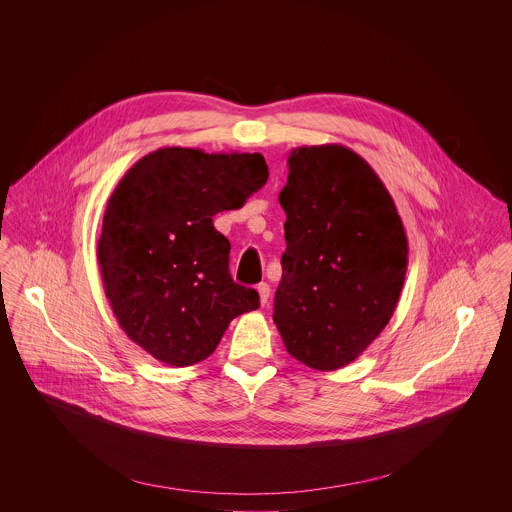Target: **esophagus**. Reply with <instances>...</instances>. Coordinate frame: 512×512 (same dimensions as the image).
<instances>
[{"mask_svg": "<svg viewBox=\"0 0 512 512\" xmlns=\"http://www.w3.org/2000/svg\"><path fill=\"white\" fill-rule=\"evenodd\" d=\"M258 295H260V303L262 305H266L268 303V297H270V286L266 284V282H262V284H258Z\"/></svg>", "mask_w": 512, "mask_h": 512, "instance_id": "34e87169", "label": "esophagus"}]
</instances>
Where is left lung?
Listing matches in <instances>:
<instances>
[{
  "mask_svg": "<svg viewBox=\"0 0 512 512\" xmlns=\"http://www.w3.org/2000/svg\"><path fill=\"white\" fill-rule=\"evenodd\" d=\"M288 167L274 323L293 359L337 370L388 325L406 278L408 238L384 183L353 149L297 147Z\"/></svg>",
  "mask_w": 512,
  "mask_h": 512,
  "instance_id": "left-lung-1",
  "label": "left lung"
}]
</instances>
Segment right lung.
Returning a JSON list of instances; mask_svg holds the SVG:
<instances>
[{
    "label": "right lung",
    "instance_id": "right-lung-1",
    "mask_svg": "<svg viewBox=\"0 0 512 512\" xmlns=\"http://www.w3.org/2000/svg\"><path fill=\"white\" fill-rule=\"evenodd\" d=\"M268 181L262 153L161 147L116 185L102 220L98 266L124 333L155 361L191 366L228 323L260 307L228 272L230 242L213 226Z\"/></svg>",
    "mask_w": 512,
    "mask_h": 512
}]
</instances>
